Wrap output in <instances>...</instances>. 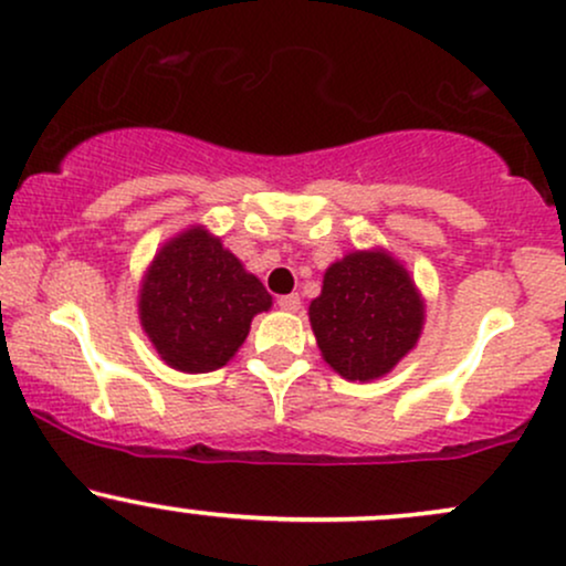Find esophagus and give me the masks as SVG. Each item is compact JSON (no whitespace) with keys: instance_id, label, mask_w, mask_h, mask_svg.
<instances>
[{"instance_id":"obj_1","label":"esophagus","mask_w":566,"mask_h":566,"mask_svg":"<svg viewBox=\"0 0 566 566\" xmlns=\"http://www.w3.org/2000/svg\"><path fill=\"white\" fill-rule=\"evenodd\" d=\"M277 307L285 310V312H296L298 307H302V298H298V294L277 296Z\"/></svg>"}]
</instances>
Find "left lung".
<instances>
[{
  "label": "left lung",
  "instance_id": "obj_1",
  "mask_svg": "<svg viewBox=\"0 0 566 566\" xmlns=\"http://www.w3.org/2000/svg\"><path fill=\"white\" fill-rule=\"evenodd\" d=\"M310 323L336 374L370 381L416 347L423 307L410 275L387 251H355L325 270Z\"/></svg>",
  "mask_w": 566,
  "mask_h": 566
}]
</instances>
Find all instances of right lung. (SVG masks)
<instances>
[{"label": "right lung", "instance_id": "right-lung-1", "mask_svg": "<svg viewBox=\"0 0 566 566\" xmlns=\"http://www.w3.org/2000/svg\"><path fill=\"white\" fill-rule=\"evenodd\" d=\"M270 304L259 277L245 272L219 238L192 228L153 259L139 294V321L171 368L206 374L235 355L251 317Z\"/></svg>", "mask_w": 566, "mask_h": 566}]
</instances>
